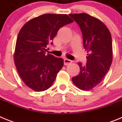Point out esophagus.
Returning <instances> with one entry per match:
<instances>
[{"mask_svg":"<svg viewBox=\"0 0 122 122\" xmlns=\"http://www.w3.org/2000/svg\"><path fill=\"white\" fill-rule=\"evenodd\" d=\"M63 62H64L65 65H70L72 63L71 60H69V59H65Z\"/></svg>","mask_w":122,"mask_h":122,"instance_id":"34e87169","label":"esophagus"}]
</instances>
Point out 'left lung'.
<instances>
[{"label": "left lung", "instance_id": "8db88e82", "mask_svg": "<svg viewBox=\"0 0 122 122\" xmlns=\"http://www.w3.org/2000/svg\"><path fill=\"white\" fill-rule=\"evenodd\" d=\"M81 28L84 47L87 50V63L79 62L80 72L72 77L73 84L82 90H90L99 84L112 62V36L102 21L87 13L70 14Z\"/></svg>", "mask_w": 122, "mask_h": 122}]
</instances>
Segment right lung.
I'll list each match as a JSON object with an SVG mask.
<instances>
[{"label": "right lung", "mask_w": 122, "mask_h": 122, "mask_svg": "<svg viewBox=\"0 0 122 122\" xmlns=\"http://www.w3.org/2000/svg\"><path fill=\"white\" fill-rule=\"evenodd\" d=\"M73 22L67 15L44 14L29 20L21 29L14 61L21 79L32 90L45 91L54 83L63 60L46 54V47L52 44L60 28Z\"/></svg>", "instance_id": "1"}]
</instances>
